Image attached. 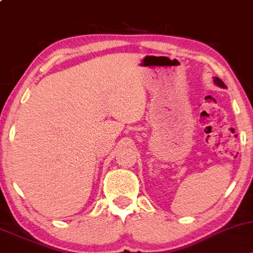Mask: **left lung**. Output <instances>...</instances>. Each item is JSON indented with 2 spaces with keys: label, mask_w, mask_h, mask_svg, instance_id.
<instances>
[{
  "label": "left lung",
  "mask_w": 253,
  "mask_h": 253,
  "mask_svg": "<svg viewBox=\"0 0 253 253\" xmlns=\"http://www.w3.org/2000/svg\"><path fill=\"white\" fill-rule=\"evenodd\" d=\"M214 82L216 83V85H219V86H221V88H226V85H225V83L222 82L221 80H220V78H217V77H215L214 78Z\"/></svg>",
  "instance_id": "left-lung-1"
}]
</instances>
